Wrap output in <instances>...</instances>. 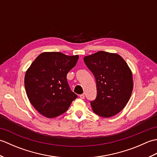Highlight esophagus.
<instances>
[{"instance_id": "1", "label": "esophagus", "mask_w": 157, "mask_h": 157, "mask_svg": "<svg viewBox=\"0 0 157 157\" xmlns=\"http://www.w3.org/2000/svg\"><path fill=\"white\" fill-rule=\"evenodd\" d=\"M79 97H80L81 99H84L85 96H84V94H81V95H79Z\"/></svg>"}]
</instances>
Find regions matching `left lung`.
Segmentation results:
<instances>
[{
    "instance_id": "8db88e82",
    "label": "left lung",
    "mask_w": 157,
    "mask_h": 157,
    "mask_svg": "<svg viewBox=\"0 0 157 157\" xmlns=\"http://www.w3.org/2000/svg\"><path fill=\"white\" fill-rule=\"evenodd\" d=\"M84 61L94 75L97 96L90 104L92 111L102 117H111L125 107L134 87L132 73L121 56L98 51Z\"/></svg>"
}]
</instances>
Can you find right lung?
Here are the masks:
<instances>
[{"label":"right lung","instance_id":"right-lung-1","mask_svg":"<svg viewBox=\"0 0 157 157\" xmlns=\"http://www.w3.org/2000/svg\"><path fill=\"white\" fill-rule=\"evenodd\" d=\"M78 59V55L68 56L60 52H42L26 71V94L43 116L54 118L62 115L78 97L69 88L67 74Z\"/></svg>","mask_w":157,"mask_h":157}]
</instances>
